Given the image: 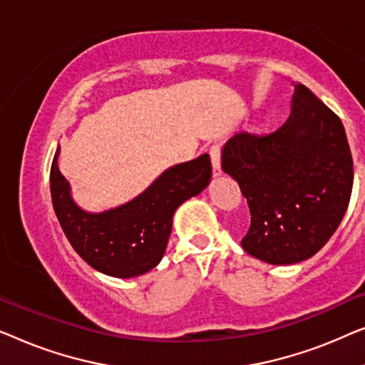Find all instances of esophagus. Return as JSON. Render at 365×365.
Wrapping results in <instances>:
<instances>
[{"label":"esophagus","instance_id":"obj_1","mask_svg":"<svg viewBox=\"0 0 365 365\" xmlns=\"http://www.w3.org/2000/svg\"><path fill=\"white\" fill-rule=\"evenodd\" d=\"M210 158H212L213 177L217 178L222 175V165H220V145H213L210 148Z\"/></svg>","mask_w":365,"mask_h":365}]
</instances>
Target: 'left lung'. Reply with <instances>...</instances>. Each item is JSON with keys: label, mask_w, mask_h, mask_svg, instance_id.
I'll return each mask as SVG.
<instances>
[{"label": "left lung", "mask_w": 365, "mask_h": 365, "mask_svg": "<svg viewBox=\"0 0 365 365\" xmlns=\"http://www.w3.org/2000/svg\"><path fill=\"white\" fill-rule=\"evenodd\" d=\"M222 168L238 182L250 207L241 246L269 264L314 256L341 225L352 193L342 122L302 84H294L291 114L278 130L228 138Z\"/></svg>", "instance_id": "1"}]
</instances>
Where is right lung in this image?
Listing matches in <instances>:
<instances>
[{"mask_svg":"<svg viewBox=\"0 0 365 365\" xmlns=\"http://www.w3.org/2000/svg\"><path fill=\"white\" fill-rule=\"evenodd\" d=\"M56 150L51 165V197L61 228L82 259L114 278H135L160 263L165 255L175 210L208 187L212 163L208 153L162 172L130 202L92 213L71 195L59 172Z\"/></svg>","mask_w":365,"mask_h":365,"instance_id":"right-lung-1","label":"right lung"}]
</instances>
